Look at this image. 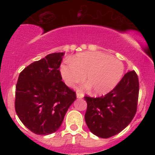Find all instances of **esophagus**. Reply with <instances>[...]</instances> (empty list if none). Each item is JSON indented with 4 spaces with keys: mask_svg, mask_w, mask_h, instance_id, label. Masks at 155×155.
I'll return each mask as SVG.
<instances>
[{
    "mask_svg": "<svg viewBox=\"0 0 155 155\" xmlns=\"http://www.w3.org/2000/svg\"><path fill=\"white\" fill-rule=\"evenodd\" d=\"M84 95L82 93H81V92H76V97H77V98H82Z\"/></svg>",
    "mask_w": 155,
    "mask_h": 155,
    "instance_id": "obj_1",
    "label": "esophagus"
}]
</instances>
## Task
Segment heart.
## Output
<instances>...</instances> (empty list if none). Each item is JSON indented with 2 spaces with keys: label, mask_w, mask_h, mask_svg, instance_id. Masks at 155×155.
Wrapping results in <instances>:
<instances>
[{
  "label": "heart",
  "mask_w": 155,
  "mask_h": 155,
  "mask_svg": "<svg viewBox=\"0 0 155 155\" xmlns=\"http://www.w3.org/2000/svg\"><path fill=\"white\" fill-rule=\"evenodd\" d=\"M71 63L61 65L60 71L68 86L72 87L83 81L84 87L93 88L96 94H106L113 90L120 81L124 71L123 64L117 58L104 53L92 51L75 55Z\"/></svg>",
  "instance_id": "heart-1"
}]
</instances>
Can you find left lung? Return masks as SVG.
Segmentation results:
<instances>
[{"label":"left lung","instance_id":"obj_1","mask_svg":"<svg viewBox=\"0 0 155 155\" xmlns=\"http://www.w3.org/2000/svg\"><path fill=\"white\" fill-rule=\"evenodd\" d=\"M139 82L135 71H128L111 92L101 97L84 96L85 122L95 136L108 138L124 130L136 115Z\"/></svg>","mask_w":155,"mask_h":155}]
</instances>
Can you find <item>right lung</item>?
I'll return each instance as SVG.
<instances>
[{
  "mask_svg": "<svg viewBox=\"0 0 155 155\" xmlns=\"http://www.w3.org/2000/svg\"><path fill=\"white\" fill-rule=\"evenodd\" d=\"M63 54H48L27 66L19 75L15 111L22 124L35 134L49 135L58 130L76 99V92L62 81L59 68Z\"/></svg>",
  "mask_w": 155,
  "mask_h": 155,
  "instance_id": "obj_1",
  "label": "right lung"
}]
</instances>
